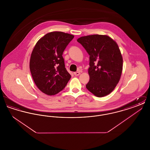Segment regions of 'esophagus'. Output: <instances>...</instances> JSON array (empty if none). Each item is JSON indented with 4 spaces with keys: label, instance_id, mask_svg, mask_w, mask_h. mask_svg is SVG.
I'll list each match as a JSON object with an SVG mask.
<instances>
[{
    "label": "esophagus",
    "instance_id": "1",
    "mask_svg": "<svg viewBox=\"0 0 150 150\" xmlns=\"http://www.w3.org/2000/svg\"><path fill=\"white\" fill-rule=\"evenodd\" d=\"M74 74V75L75 76H78V75L80 74V72H75Z\"/></svg>",
    "mask_w": 150,
    "mask_h": 150
}]
</instances>
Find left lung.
<instances>
[{
  "instance_id": "8db88e82",
  "label": "left lung",
  "mask_w": 150,
  "mask_h": 150,
  "mask_svg": "<svg viewBox=\"0 0 150 150\" xmlns=\"http://www.w3.org/2000/svg\"><path fill=\"white\" fill-rule=\"evenodd\" d=\"M89 54L87 89L98 97L111 93L118 84L122 71L123 60L117 44L106 35H91L79 38Z\"/></svg>"
}]
</instances>
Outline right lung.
<instances>
[{
  "mask_svg": "<svg viewBox=\"0 0 150 150\" xmlns=\"http://www.w3.org/2000/svg\"><path fill=\"white\" fill-rule=\"evenodd\" d=\"M74 36L61 31L47 33L36 43L30 59V70L38 89L48 96L64 89L71 78L65 68L63 52Z\"/></svg>",
  "mask_w": 150,
  "mask_h": 150,
  "instance_id": "right-lung-1",
  "label": "right lung"
}]
</instances>
